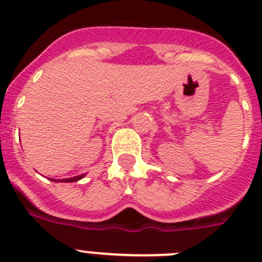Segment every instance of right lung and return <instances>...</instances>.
Listing matches in <instances>:
<instances>
[{
	"label": "right lung",
	"instance_id": "right-lung-1",
	"mask_svg": "<svg viewBox=\"0 0 262 262\" xmlns=\"http://www.w3.org/2000/svg\"><path fill=\"white\" fill-rule=\"evenodd\" d=\"M84 177H85V174H80V176H76V177H71V178H62V180H52V178H51V181H53V182H76Z\"/></svg>",
	"mask_w": 262,
	"mask_h": 262
}]
</instances>
